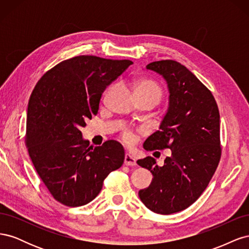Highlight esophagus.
Wrapping results in <instances>:
<instances>
[{
  "instance_id": "34e87169",
  "label": "esophagus",
  "mask_w": 249,
  "mask_h": 249,
  "mask_svg": "<svg viewBox=\"0 0 249 249\" xmlns=\"http://www.w3.org/2000/svg\"><path fill=\"white\" fill-rule=\"evenodd\" d=\"M124 165H126V166H135L136 165V160L131 155L126 154L124 156Z\"/></svg>"
}]
</instances>
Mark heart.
<instances>
[{"label":"heart","instance_id":"heart-1","mask_svg":"<svg viewBox=\"0 0 249 249\" xmlns=\"http://www.w3.org/2000/svg\"><path fill=\"white\" fill-rule=\"evenodd\" d=\"M135 94L140 95V96L152 97V99H154L158 104L162 99L163 91L160 85L155 81L143 79L135 83ZM120 137H122L123 141L127 145H132L135 142V140H136L134 133L131 130H127V129L122 132Z\"/></svg>","mask_w":249,"mask_h":249}]
</instances>
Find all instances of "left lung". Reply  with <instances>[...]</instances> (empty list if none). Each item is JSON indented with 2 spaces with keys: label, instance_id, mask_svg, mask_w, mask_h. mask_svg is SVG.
Segmentation results:
<instances>
[{
  "label": "left lung",
  "instance_id": "1",
  "mask_svg": "<svg viewBox=\"0 0 249 249\" xmlns=\"http://www.w3.org/2000/svg\"><path fill=\"white\" fill-rule=\"evenodd\" d=\"M146 69L168 83L169 109L160 125L145 140L147 152L171 149L163 166L153 157L137 161L153 173L148 188L139 191L144 206L154 213L169 215L190 207L214 176L221 158L220 115L212 92L175 60H161Z\"/></svg>",
  "mask_w": 249,
  "mask_h": 249
}]
</instances>
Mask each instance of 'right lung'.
<instances>
[{
  "label": "right lung",
  "mask_w": 249,
  "mask_h": 249,
  "mask_svg": "<svg viewBox=\"0 0 249 249\" xmlns=\"http://www.w3.org/2000/svg\"><path fill=\"white\" fill-rule=\"evenodd\" d=\"M131 64L130 60L76 56L48 71L33 89L26 146L43 184L64 206L80 207L94 199L104 179L124 164L119 142L89 146L81 127L97 114L105 88Z\"/></svg>",
  "instance_id": "obj_1"
}]
</instances>
